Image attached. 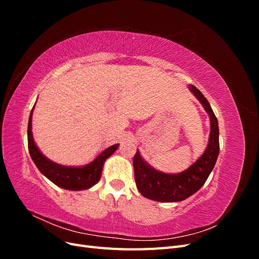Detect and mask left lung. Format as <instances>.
<instances>
[{"mask_svg":"<svg viewBox=\"0 0 259 259\" xmlns=\"http://www.w3.org/2000/svg\"><path fill=\"white\" fill-rule=\"evenodd\" d=\"M189 90L209 116L210 132L207 147L200 158L182 173L166 174L155 169L143 159L138 151L133 160L135 182L139 192L145 198L159 202L184 201L197 192L205 184L213 170L219 154L218 121L204 95L193 85Z\"/></svg>","mask_w":259,"mask_h":259,"instance_id":"left-lung-1","label":"left lung"}]
</instances>
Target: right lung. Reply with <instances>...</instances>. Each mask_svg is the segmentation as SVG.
<instances>
[{
  "instance_id": "add662e5",
  "label": "right lung",
  "mask_w": 259,
  "mask_h": 259,
  "mask_svg": "<svg viewBox=\"0 0 259 259\" xmlns=\"http://www.w3.org/2000/svg\"><path fill=\"white\" fill-rule=\"evenodd\" d=\"M33 109L31 110L28 123V148L31 159L38 170L52 183L66 190H85L90 189L91 187L96 185L101 177V171L104 168L105 161L115 152L119 147V144L109 147L99 153L96 159H94L91 163L84 166H65L60 164L53 162L38 150L36 147L33 135H32V113Z\"/></svg>"
}]
</instances>
